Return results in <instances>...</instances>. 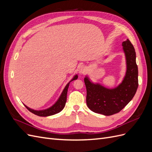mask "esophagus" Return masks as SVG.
I'll return each mask as SVG.
<instances>
[{
    "label": "esophagus",
    "instance_id": "1",
    "mask_svg": "<svg viewBox=\"0 0 152 152\" xmlns=\"http://www.w3.org/2000/svg\"><path fill=\"white\" fill-rule=\"evenodd\" d=\"M78 71L80 74H82V73H84L86 71V68L84 65H80L78 68Z\"/></svg>",
    "mask_w": 152,
    "mask_h": 152
}]
</instances>
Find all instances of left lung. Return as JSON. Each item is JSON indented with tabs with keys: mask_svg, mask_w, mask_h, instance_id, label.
Returning <instances> with one entry per match:
<instances>
[{
	"mask_svg": "<svg viewBox=\"0 0 152 152\" xmlns=\"http://www.w3.org/2000/svg\"><path fill=\"white\" fill-rule=\"evenodd\" d=\"M126 58L127 71L122 83L114 89H107L98 84L92 83L87 77L84 83L87 90L86 103L92 111L112 115L118 113L130 102L138 87V70L136 52L130 40L122 42Z\"/></svg>",
	"mask_w": 152,
	"mask_h": 152,
	"instance_id": "obj_1",
	"label": "left lung"
}]
</instances>
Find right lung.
Returning a JSON list of instances; mask_svg holds the SVG:
<instances>
[{
	"mask_svg": "<svg viewBox=\"0 0 152 152\" xmlns=\"http://www.w3.org/2000/svg\"><path fill=\"white\" fill-rule=\"evenodd\" d=\"M77 77H78V76L76 75L71 81L74 80L75 79H77ZM70 82H69V83L65 87V89H64L63 91L62 92L60 97H59V98L58 99L56 103H55L53 106H52L51 107H50L46 110H39V111H38V110H32L28 107H27L26 105H25V107L28 109L30 112L33 113L35 115H38V116H40V117H48V116L53 115L59 113V112L61 111V110L63 109V108L65 107V103L66 102L67 91H68V89L69 87V84H70Z\"/></svg>",
	"mask_w": 152,
	"mask_h": 152,
	"instance_id": "add662e5",
	"label": "right lung"
}]
</instances>
